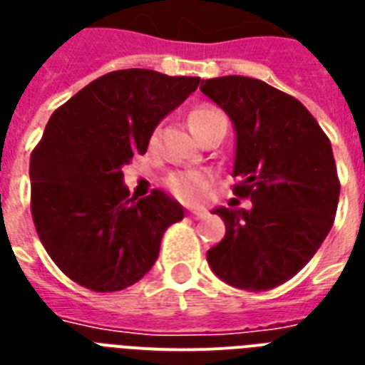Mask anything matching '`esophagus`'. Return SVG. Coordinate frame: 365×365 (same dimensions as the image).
I'll return each instance as SVG.
<instances>
[{"instance_id":"esophagus-1","label":"esophagus","mask_w":365,"mask_h":365,"mask_svg":"<svg viewBox=\"0 0 365 365\" xmlns=\"http://www.w3.org/2000/svg\"><path fill=\"white\" fill-rule=\"evenodd\" d=\"M191 216H193L195 220H202V217L208 216V212H206V210H191Z\"/></svg>"}]
</instances>
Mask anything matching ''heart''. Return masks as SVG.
<instances>
[{
	"label": "heart",
	"mask_w": 365,
	"mask_h": 365,
	"mask_svg": "<svg viewBox=\"0 0 365 365\" xmlns=\"http://www.w3.org/2000/svg\"><path fill=\"white\" fill-rule=\"evenodd\" d=\"M220 117H223L222 111L216 110V108H210V106H202V108H197V110L191 111L189 126L195 132V136H199V132L208 123L214 121V119H220ZM208 183H210V176L200 170L176 172L166 180V185H168L172 193L183 202H187V205H197V202L205 199Z\"/></svg>",
	"instance_id": "1"
}]
</instances>
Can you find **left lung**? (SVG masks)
<instances>
[{
  "instance_id": "8db88e82",
  "label": "left lung",
  "mask_w": 365,
  "mask_h": 365,
  "mask_svg": "<svg viewBox=\"0 0 365 365\" xmlns=\"http://www.w3.org/2000/svg\"><path fill=\"white\" fill-rule=\"evenodd\" d=\"M200 91L229 115L237 134L233 187L250 210L216 208L222 242L206 252L223 282L248 292L295 277L334 225L339 178L328 136L305 106L242 76L202 79Z\"/></svg>"
}]
</instances>
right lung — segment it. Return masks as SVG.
Returning <instances> with one entry per match:
<instances>
[{"label":"right lung","instance_id":"right-lung-1","mask_svg":"<svg viewBox=\"0 0 365 365\" xmlns=\"http://www.w3.org/2000/svg\"><path fill=\"white\" fill-rule=\"evenodd\" d=\"M200 77L119 70L94 79L48 119L30 159L31 217L58 269L93 292L136 284L183 208L155 189L136 200L123 166L199 87Z\"/></svg>","mask_w":365,"mask_h":365}]
</instances>
